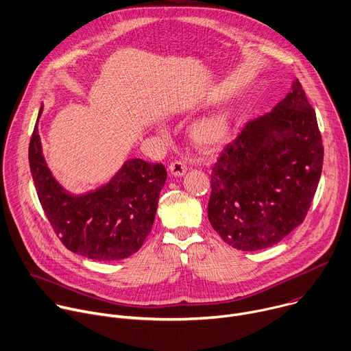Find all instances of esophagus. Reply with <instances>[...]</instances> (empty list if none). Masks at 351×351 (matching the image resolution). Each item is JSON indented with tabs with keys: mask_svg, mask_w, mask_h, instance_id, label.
<instances>
[{
	"mask_svg": "<svg viewBox=\"0 0 351 351\" xmlns=\"http://www.w3.org/2000/svg\"><path fill=\"white\" fill-rule=\"evenodd\" d=\"M169 172L172 176H176V178L183 176L187 172V165L182 161H175L169 165Z\"/></svg>",
	"mask_w": 351,
	"mask_h": 351,
	"instance_id": "34e87169",
	"label": "esophagus"
}]
</instances>
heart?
Listing matches in <instances>:
<instances>
[{"label": "heart", "instance_id": "heart-1", "mask_svg": "<svg viewBox=\"0 0 351 351\" xmlns=\"http://www.w3.org/2000/svg\"><path fill=\"white\" fill-rule=\"evenodd\" d=\"M234 119L227 108L213 110L194 121L189 130L191 143L202 152L219 149L231 135Z\"/></svg>", "mask_w": 351, "mask_h": 351}]
</instances>
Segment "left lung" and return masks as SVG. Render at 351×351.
<instances>
[{"label": "left lung", "instance_id": "8db88e82", "mask_svg": "<svg viewBox=\"0 0 351 351\" xmlns=\"http://www.w3.org/2000/svg\"><path fill=\"white\" fill-rule=\"evenodd\" d=\"M324 147L298 80L273 110L250 121L210 175L208 219L232 248L259 251L285 239L307 215Z\"/></svg>", "mask_w": 351, "mask_h": 351}]
</instances>
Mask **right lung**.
<instances>
[{
  "label": "right lung",
  "mask_w": 351,
  "mask_h": 351,
  "mask_svg": "<svg viewBox=\"0 0 351 351\" xmlns=\"http://www.w3.org/2000/svg\"><path fill=\"white\" fill-rule=\"evenodd\" d=\"M29 146V162L43 209L71 252L100 262L125 259L141 250L153 227L160 193L167 180L162 164L141 158L124 161L111 179L93 190H66L43 154L38 121Z\"/></svg>",
  "instance_id": "right-lung-1"
}]
</instances>
